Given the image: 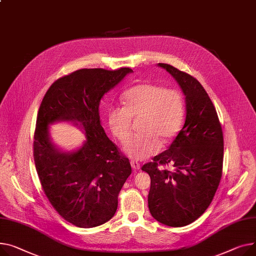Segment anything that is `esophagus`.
<instances>
[{
	"label": "esophagus",
	"instance_id": "obj_1",
	"mask_svg": "<svg viewBox=\"0 0 256 256\" xmlns=\"http://www.w3.org/2000/svg\"><path fill=\"white\" fill-rule=\"evenodd\" d=\"M130 166L134 170V171H138V170H140V164L138 162H134V160H132L130 162Z\"/></svg>",
	"mask_w": 256,
	"mask_h": 256
}]
</instances>
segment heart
Wrapping results in <instances>:
<instances>
[{
  "mask_svg": "<svg viewBox=\"0 0 256 256\" xmlns=\"http://www.w3.org/2000/svg\"><path fill=\"white\" fill-rule=\"evenodd\" d=\"M124 106H111L108 124L114 137L124 143L130 134L132 118L139 120V134L124 146L126 154L134 160H146L171 142L179 132L185 113L182 94L162 85L140 83L122 96Z\"/></svg>",
  "mask_w": 256,
  "mask_h": 256,
  "instance_id": "b5f03b06",
  "label": "heart"
}]
</instances>
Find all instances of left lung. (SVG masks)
Masks as SVG:
<instances>
[{
	"instance_id": "left-lung-1",
	"label": "left lung",
	"mask_w": 256,
	"mask_h": 256,
	"mask_svg": "<svg viewBox=\"0 0 256 256\" xmlns=\"http://www.w3.org/2000/svg\"><path fill=\"white\" fill-rule=\"evenodd\" d=\"M180 85L185 122L166 151L142 166L151 178L148 207L160 224L181 228L207 210L222 176L224 134L211 98L202 84L177 68L158 64ZM172 164L174 172L160 169Z\"/></svg>"
}]
</instances>
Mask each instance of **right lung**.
I'll return each instance as SVG.
<instances>
[{
    "label": "right lung",
    "mask_w": 256,
    "mask_h": 256,
    "mask_svg": "<svg viewBox=\"0 0 256 256\" xmlns=\"http://www.w3.org/2000/svg\"><path fill=\"white\" fill-rule=\"evenodd\" d=\"M132 72L130 68L77 70L51 84L41 102L32 145L37 173L56 211L78 228L98 226L114 216L118 194L132 173L128 158L109 140L98 115L100 98ZM56 121L83 128L84 146L74 152L58 150L48 132Z\"/></svg>",
    "instance_id": "right-lung-1"
}]
</instances>
